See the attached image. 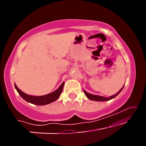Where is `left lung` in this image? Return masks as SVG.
<instances>
[{
  "mask_svg": "<svg viewBox=\"0 0 146 146\" xmlns=\"http://www.w3.org/2000/svg\"><path fill=\"white\" fill-rule=\"evenodd\" d=\"M123 86L120 89V90H119L117 94H115L111 96H110L108 98H106V97H104V96H101L91 94H90L88 92H87L86 91H85L84 90V92L85 95L86 96V97L90 99V100H91L98 101V102H105V101H108V100H110L113 99V98H115V96H117L119 94V92H120L122 90Z\"/></svg>",
  "mask_w": 146,
  "mask_h": 146,
  "instance_id": "8db88e82",
  "label": "left lung"
}]
</instances>
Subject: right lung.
Masks as SVG:
<instances>
[{"mask_svg":"<svg viewBox=\"0 0 146 146\" xmlns=\"http://www.w3.org/2000/svg\"><path fill=\"white\" fill-rule=\"evenodd\" d=\"M64 85V82L60 86L57 90H56L54 92H53L50 93L48 94L40 96H35L27 94L23 92V91H21V90L17 86L16 84L15 85V86L20 96H21L25 100L28 102L33 104L35 105L43 106L48 104H50L58 100L62 92Z\"/></svg>","mask_w":146,"mask_h":146,"instance_id":"add662e5","label":"right lung"}]
</instances>
